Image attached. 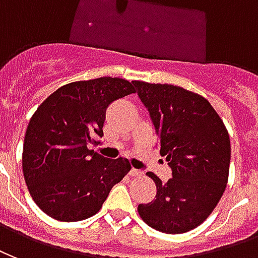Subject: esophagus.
Segmentation results:
<instances>
[{
	"label": "esophagus",
	"instance_id": "esophagus-1",
	"mask_svg": "<svg viewBox=\"0 0 258 258\" xmlns=\"http://www.w3.org/2000/svg\"><path fill=\"white\" fill-rule=\"evenodd\" d=\"M129 174H131V176H133V177H142L143 172L142 170H137V169H131Z\"/></svg>",
	"mask_w": 258,
	"mask_h": 258
}]
</instances>
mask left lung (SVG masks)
<instances>
[{"label": "left lung", "mask_w": 258, "mask_h": 258, "mask_svg": "<svg viewBox=\"0 0 258 258\" xmlns=\"http://www.w3.org/2000/svg\"><path fill=\"white\" fill-rule=\"evenodd\" d=\"M157 132L161 155L172 178L162 183L154 173L157 195L139 205L151 228L183 234L208 219L227 187L231 143L224 122L205 97L180 86L132 81Z\"/></svg>", "instance_id": "obj_1"}]
</instances>
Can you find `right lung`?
<instances>
[{
  "instance_id": "add662e5",
  "label": "right lung",
  "mask_w": 258,
  "mask_h": 258,
  "mask_svg": "<svg viewBox=\"0 0 258 258\" xmlns=\"http://www.w3.org/2000/svg\"><path fill=\"white\" fill-rule=\"evenodd\" d=\"M135 93L131 82L101 77L61 86L37 108L23 144V174L38 208L59 221L96 214L131 170L125 158L107 159L88 146L103 136L106 110Z\"/></svg>"
}]
</instances>
